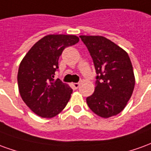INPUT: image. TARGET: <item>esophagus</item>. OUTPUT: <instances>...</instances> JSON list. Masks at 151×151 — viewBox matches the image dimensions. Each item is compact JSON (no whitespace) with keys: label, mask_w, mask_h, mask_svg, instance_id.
Instances as JSON below:
<instances>
[{"label":"esophagus","mask_w":151,"mask_h":151,"mask_svg":"<svg viewBox=\"0 0 151 151\" xmlns=\"http://www.w3.org/2000/svg\"><path fill=\"white\" fill-rule=\"evenodd\" d=\"M72 87H73V88H75V89H77L78 88H79V86H80V84L79 83H72Z\"/></svg>","instance_id":"34e87169"}]
</instances>
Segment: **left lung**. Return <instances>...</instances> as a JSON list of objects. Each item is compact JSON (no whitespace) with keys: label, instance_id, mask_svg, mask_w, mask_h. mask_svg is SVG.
I'll return each instance as SVG.
<instances>
[{"label":"left lung","instance_id":"obj_1","mask_svg":"<svg viewBox=\"0 0 151 151\" xmlns=\"http://www.w3.org/2000/svg\"><path fill=\"white\" fill-rule=\"evenodd\" d=\"M93 61L97 73L94 93L86 98L96 115L109 118L124 109L131 98L135 77L129 54L101 36H81Z\"/></svg>","mask_w":151,"mask_h":151}]
</instances>
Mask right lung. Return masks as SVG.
I'll use <instances>...</instances> for the list:
<instances>
[{"instance_id": "right-lung-1", "label": "right lung", "mask_w": 151, "mask_h": 151, "mask_svg": "<svg viewBox=\"0 0 151 151\" xmlns=\"http://www.w3.org/2000/svg\"><path fill=\"white\" fill-rule=\"evenodd\" d=\"M74 35H48L38 40L19 65V93L26 105L42 118L58 115L69 101L72 89L54 79L58 58L65 48L79 42Z\"/></svg>"}]
</instances>
